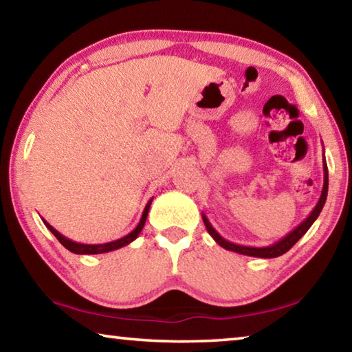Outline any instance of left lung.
<instances>
[{
	"mask_svg": "<svg viewBox=\"0 0 352 352\" xmlns=\"http://www.w3.org/2000/svg\"><path fill=\"white\" fill-rule=\"evenodd\" d=\"M324 157V153H323ZM323 172H324V183H323V189H321V195H320V200L318 204L315 205V208L312 210V212L309 214L306 217V220H302V222L296 226L295 230H292L289 234H285L283 239H279L278 242L272 243L269 247H247V245H239V243H233L230 241L223 239L222 236H220L216 230L212 228V225L210 223V220L205 216L204 212H201V217H204V222L205 226L208 230V233L211 234V237L214 241H216L220 247L225 248V250H230V252H234V253H239V254H245V256H254V258H264V259H270V258H278V256H281L284 253H287L289 250L295 245V243L301 239L302 236L307 233V230L311 228L312 223L317 220V217L320 216L321 210H323L324 206V201L327 197V164H326V160H323Z\"/></svg>",
	"mask_w": 352,
	"mask_h": 352,
	"instance_id": "left-lung-1",
	"label": "left lung"
}]
</instances>
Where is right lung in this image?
I'll use <instances>...</instances> for the list:
<instances>
[{
  "label": "right lung",
  "instance_id": "add662e5",
  "mask_svg": "<svg viewBox=\"0 0 352 352\" xmlns=\"http://www.w3.org/2000/svg\"><path fill=\"white\" fill-rule=\"evenodd\" d=\"M151 199L147 201V205L144 208V211H142V216L140 219V223L136 225V228L132 231V233H129L127 236L121 237V239L118 241H113V242H107V243H79V242H74L68 239V237H65L63 234L58 233V231L56 228H52V226L46 222V220H43V223L46 225V228L51 231L52 234H54L57 237V241L62 243V245L69 250L71 253H76V254H100V253H109V252H113V250H118V248H122L129 245L130 242H133L136 237H138V234L141 233V230L144 228V223H146V219H147V214H148V208H151V204H152Z\"/></svg>",
  "mask_w": 352,
  "mask_h": 352
}]
</instances>
